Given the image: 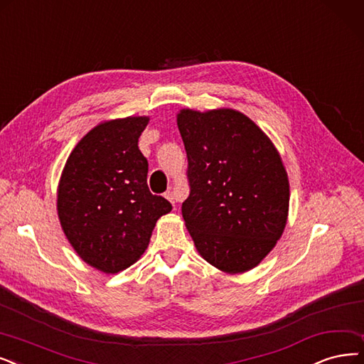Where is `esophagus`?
Returning <instances> with one entry per match:
<instances>
[{
	"instance_id": "1",
	"label": "esophagus",
	"mask_w": 364,
	"mask_h": 364,
	"mask_svg": "<svg viewBox=\"0 0 364 364\" xmlns=\"http://www.w3.org/2000/svg\"><path fill=\"white\" fill-rule=\"evenodd\" d=\"M164 197L171 203V205L174 206V203H176V196H174V193L173 191H167L166 194H164Z\"/></svg>"
}]
</instances>
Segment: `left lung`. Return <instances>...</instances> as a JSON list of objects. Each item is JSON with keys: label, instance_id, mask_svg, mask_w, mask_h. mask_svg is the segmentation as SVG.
I'll use <instances>...</instances> for the list:
<instances>
[{"label": "left lung", "instance_id": "obj_1", "mask_svg": "<svg viewBox=\"0 0 364 364\" xmlns=\"http://www.w3.org/2000/svg\"><path fill=\"white\" fill-rule=\"evenodd\" d=\"M191 193L182 216L209 264L237 274L274 248L288 220L289 182L273 141L239 110L181 109Z\"/></svg>", "mask_w": 364, "mask_h": 364}]
</instances>
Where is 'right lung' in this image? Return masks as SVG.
<instances>
[{
    "instance_id": "add662e5",
    "label": "right lung",
    "mask_w": 364,
    "mask_h": 364,
    "mask_svg": "<svg viewBox=\"0 0 364 364\" xmlns=\"http://www.w3.org/2000/svg\"><path fill=\"white\" fill-rule=\"evenodd\" d=\"M149 116L100 122L68 155L56 190L64 235L86 264L119 273L146 251L156 221L171 205L148 188L139 137Z\"/></svg>"
}]
</instances>
